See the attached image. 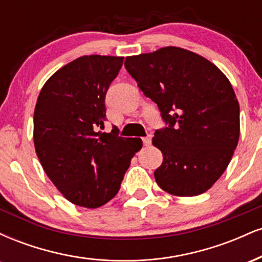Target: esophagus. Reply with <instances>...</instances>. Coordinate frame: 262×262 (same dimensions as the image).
<instances>
[{"instance_id":"1","label":"esophagus","mask_w":262,"mask_h":262,"mask_svg":"<svg viewBox=\"0 0 262 262\" xmlns=\"http://www.w3.org/2000/svg\"><path fill=\"white\" fill-rule=\"evenodd\" d=\"M151 138H152V135L151 134H149V135H146L145 138H143V144L145 146H149L150 144H151Z\"/></svg>"}]
</instances>
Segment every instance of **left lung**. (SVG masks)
<instances>
[{
	"instance_id": "8db88e82",
	"label": "left lung",
	"mask_w": 262,
	"mask_h": 262,
	"mask_svg": "<svg viewBox=\"0 0 262 262\" xmlns=\"http://www.w3.org/2000/svg\"><path fill=\"white\" fill-rule=\"evenodd\" d=\"M124 66L165 123L152 138L164 155L156 183L173 196L206 192L239 140V102L229 80L207 59L176 47L128 56Z\"/></svg>"
}]
</instances>
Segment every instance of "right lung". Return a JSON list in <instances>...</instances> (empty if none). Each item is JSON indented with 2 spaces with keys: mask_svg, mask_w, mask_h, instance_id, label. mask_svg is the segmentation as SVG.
Here are the masks:
<instances>
[{
  "mask_svg": "<svg viewBox=\"0 0 262 262\" xmlns=\"http://www.w3.org/2000/svg\"><path fill=\"white\" fill-rule=\"evenodd\" d=\"M118 56L69 62L45 82L34 111V146L48 177L66 200L97 208L118 193L130 160L143 146L103 133L106 93L123 65Z\"/></svg>",
  "mask_w": 262,
  "mask_h": 262,
  "instance_id": "right-lung-1",
  "label": "right lung"
}]
</instances>
